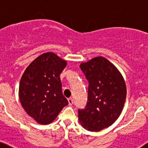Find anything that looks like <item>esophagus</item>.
I'll return each mask as SVG.
<instances>
[{
	"label": "esophagus",
	"mask_w": 148,
	"mask_h": 148,
	"mask_svg": "<svg viewBox=\"0 0 148 148\" xmlns=\"http://www.w3.org/2000/svg\"><path fill=\"white\" fill-rule=\"evenodd\" d=\"M68 103H69V105H72L73 104V99L72 98H69L68 99Z\"/></svg>",
	"instance_id": "obj_1"
}]
</instances>
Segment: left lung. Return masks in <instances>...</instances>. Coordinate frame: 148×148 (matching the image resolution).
<instances>
[{"label": "left lung", "mask_w": 148, "mask_h": 148, "mask_svg": "<svg viewBox=\"0 0 148 148\" xmlns=\"http://www.w3.org/2000/svg\"><path fill=\"white\" fill-rule=\"evenodd\" d=\"M80 68L89 87L87 105L78 110L79 121L89 131H100L113 125L121 114L126 84L118 69L101 56L82 63Z\"/></svg>", "instance_id": "left-lung-1"}]
</instances>
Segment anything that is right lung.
I'll list each match as a JSON object with an SVG mask.
<instances>
[{"label": "right lung", "mask_w": 148, "mask_h": 148, "mask_svg": "<svg viewBox=\"0 0 148 148\" xmlns=\"http://www.w3.org/2000/svg\"><path fill=\"white\" fill-rule=\"evenodd\" d=\"M66 61L53 53L35 58L21 78L19 99L27 114L38 124L51 123L68 101L61 91L60 74Z\"/></svg>", "instance_id": "add662e5"}]
</instances>
